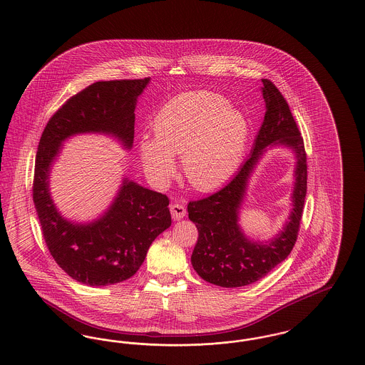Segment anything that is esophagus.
Wrapping results in <instances>:
<instances>
[{
	"label": "esophagus",
	"instance_id": "1",
	"mask_svg": "<svg viewBox=\"0 0 365 365\" xmlns=\"http://www.w3.org/2000/svg\"><path fill=\"white\" fill-rule=\"evenodd\" d=\"M171 215H173V219L174 220H180V219H183L185 217V215H186V208H185V205H182V204H173L171 205Z\"/></svg>",
	"mask_w": 365,
	"mask_h": 365
}]
</instances>
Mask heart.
<instances>
[{"label": "heart", "instance_id": "obj_1", "mask_svg": "<svg viewBox=\"0 0 365 365\" xmlns=\"http://www.w3.org/2000/svg\"><path fill=\"white\" fill-rule=\"evenodd\" d=\"M249 138L241 110L210 91L185 93L164 105L153 120V140L142 139L139 155L145 173L157 185L174 171L175 155L192 187H219L238 170Z\"/></svg>", "mask_w": 365, "mask_h": 365}]
</instances>
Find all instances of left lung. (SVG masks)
Segmentation results:
<instances>
[{"instance_id": "obj_1", "label": "left lung", "mask_w": 365, "mask_h": 365, "mask_svg": "<svg viewBox=\"0 0 365 365\" xmlns=\"http://www.w3.org/2000/svg\"><path fill=\"white\" fill-rule=\"evenodd\" d=\"M262 85L267 112L250 156L223 189L187 205L189 219L198 230L191 264L201 278L222 287L252 284L286 260L294 247L302 217L308 178L304 139L278 87L269 79H262ZM269 144H286L295 150V208L284 231L274 240L255 243L242 235L237 213L250 174Z\"/></svg>"}]
</instances>
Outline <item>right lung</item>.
Instances as JSON below:
<instances>
[{
    "label": "right lung",
    "mask_w": 365,
    "mask_h": 365,
    "mask_svg": "<svg viewBox=\"0 0 365 365\" xmlns=\"http://www.w3.org/2000/svg\"><path fill=\"white\" fill-rule=\"evenodd\" d=\"M143 79L96 82L72 96L46 124L35 157L33 200L43 240L58 267L88 286H108L130 279L148 249L171 226L170 200L124 179L115 202L90 225L63 219L49 194V171L66 139L81 133H104L130 149L134 140L137 97Z\"/></svg>",
    "instance_id": "obj_1"
}]
</instances>
